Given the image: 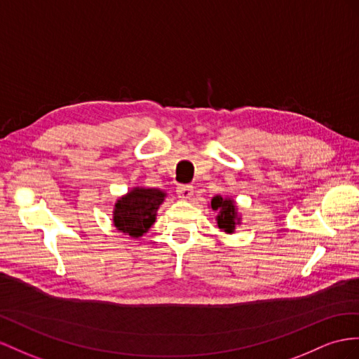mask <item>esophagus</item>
Returning a JSON list of instances; mask_svg holds the SVG:
<instances>
[{
  "mask_svg": "<svg viewBox=\"0 0 359 359\" xmlns=\"http://www.w3.org/2000/svg\"><path fill=\"white\" fill-rule=\"evenodd\" d=\"M192 194H194V188H192V185H179L177 187V196L180 198H191Z\"/></svg>",
  "mask_w": 359,
  "mask_h": 359,
  "instance_id": "esophagus-1",
  "label": "esophagus"
}]
</instances>
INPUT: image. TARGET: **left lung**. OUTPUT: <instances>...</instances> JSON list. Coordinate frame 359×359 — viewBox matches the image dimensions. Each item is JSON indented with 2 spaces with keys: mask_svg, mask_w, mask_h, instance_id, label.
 Wrapping results in <instances>:
<instances>
[{
  "mask_svg": "<svg viewBox=\"0 0 359 359\" xmlns=\"http://www.w3.org/2000/svg\"><path fill=\"white\" fill-rule=\"evenodd\" d=\"M210 208L217 210V224L226 233H233L235 226L241 223V218L238 217L235 201L232 198H223L222 196H215L210 201Z\"/></svg>",
  "mask_w": 359,
  "mask_h": 359,
  "instance_id": "obj_1",
  "label": "left lung"
}]
</instances>
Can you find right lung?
Listing matches in <instances>:
<instances>
[{
	"mask_svg": "<svg viewBox=\"0 0 359 359\" xmlns=\"http://www.w3.org/2000/svg\"><path fill=\"white\" fill-rule=\"evenodd\" d=\"M165 197L167 194L158 188H133L116 200L114 226L132 238L142 236L156 222V214Z\"/></svg>",
	"mask_w": 359,
	"mask_h": 359,
	"instance_id": "right-lung-1",
	"label": "right lung"
}]
</instances>
